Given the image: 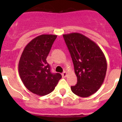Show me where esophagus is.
<instances>
[{"mask_svg": "<svg viewBox=\"0 0 122 122\" xmlns=\"http://www.w3.org/2000/svg\"><path fill=\"white\" fill-rule=\"evenodd\" d=\"M62 76H63V77H66V76H67V72L66 71H64V72L63 73H62Z\"/></svg>", "mask_w": 122, "mask_h": 122, "instance_id": "1", "label": "esophagus"}]
</instances>
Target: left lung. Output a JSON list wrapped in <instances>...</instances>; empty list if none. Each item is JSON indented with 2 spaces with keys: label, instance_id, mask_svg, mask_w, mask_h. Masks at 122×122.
Listing matches in <instances>:
<instances>
[{
  "label": "left lung",
  "instance_id": "obj_1",
  "mask_svg": "<svg viewBox=\"0 0 122 122\" xmlns=\"http://www.w3.org/2000/svg\"><path fill=\"white\" fill-rule=\"evenodd\" d=\"M74 65L77 83L75 94L89 97L98 91L106 76L107 63L102 50L94 42L79 33L63 35Z\"/></svg>",
  "mask_w": 122,
  "mask_h": 122
}]
</instances>
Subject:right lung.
<instances>
[{"label":"right lung","mask_w":122,"mask_h":122,"mask_svg":"<svg viewBox=\"0 0 122 122\" xmlns=\"http://www.w3.org/2000/svg\"><path fill=\"white\" fill-rule=\"evenodd\" d=\"M56 35H41L26 46L20 57L18 71L20 78L27 89L33 94L45 96L54 91L62 77L52 73L46 61Z\"/></svg>","instance_id":"right-lung-1"}]
</instances>
